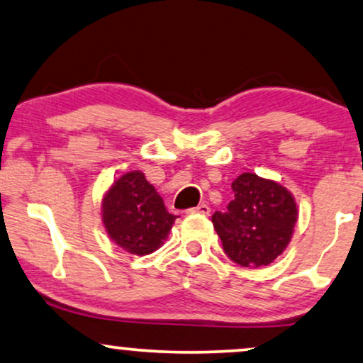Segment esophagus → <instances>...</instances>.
I'll use <instances>...</instances> for the list:
<instances>
[{
  "label": "esophagus",
  "instance_id": "34e87169",
  "mask_svg": "<svg viewBox=\"0 0 363 363\" xmlns=\"http://www.w3.org/2000/svg\"><path fill=\"white\" fill-rule=\"evenodd\" d=\"M186 213H203V216H208V213H210V207H208V205L202 203V205H199V207L190 208Z\"/></svg>",
  "mask_w": 363,
  "mask_h": 363
}]
</instances>
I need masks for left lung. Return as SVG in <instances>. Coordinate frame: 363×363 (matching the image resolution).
I'll use <instances>...</instances> for the list:
<instances>
[{"label":"left lung","mask_w":363,"mask_h":363,"mask_svg":"<svg viewBox=\"0 0 363 363\" xmlns=\"http://www.w3.org/2000/svg\"><path fill=\"white\" fill-rule=\"evenodd\" d=\"M234 200L212 216L223 250L244 267L269 266L284 252L298 220L296 200L274 180L242 173L232 182Z\"/></svg>","instance_id":"obj_1"}]
</instances>
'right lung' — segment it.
I'll list each match as a JSON object with an SVG mask.
<instances>
[{
  "mask_svg": "<svg viewBox=\"0 0 363 363\" xmlns=\"http://www.w3.org/2000/svg\"><path fill=\"white\" fill-rule=\"evenodd\" d=\"M101 217L114 244L134 256H146L160 249L177 218L140 169L121 174L107 189Z\"/></svg>",
  "mask_w": 363,
  "mask_h": 363,
  "instance_id": "right-lung-1",
  "label": "right lung"
}]
</instances>
